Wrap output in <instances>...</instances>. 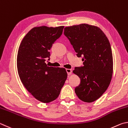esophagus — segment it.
<instances>
[{
  "mask_svg": "<svg viewBox=\"0 0 128 128\" xmlns=\"http://www.w3.org/2000/svg\"><path fill=\"white\" fill-rule=\"evenodd\" d=\"M66 71H67V72H68V75H70L71 74H72V70H71V69L67 68L66 69Z\"/></svg>",
  "mask_w": 128,
  "mask_h": 128,
  "instance_id": "obj_1",
  "label": "esophagus"
}]
</instances>
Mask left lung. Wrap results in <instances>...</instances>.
Returning <instances> with one entry per match:
<instances>
[{"instance_id":"1","label":"left lung","mask_w":128,"mask_h":128,"mask_svg":"<svg viewBox=\"0 0 128 128\" xmlns=\"http://www.w3.org/2000/svg\"><path fill=\"white\" fill-rule=\"evenodd\" d=\"M64 34L70 40L77 56H82L84 66L72 72L80 79L75 92L79 99L91 103L108 88L113 73L112 53L109 40L98 27L82 24L66 27Z\"/></svg>"}]
</instances>
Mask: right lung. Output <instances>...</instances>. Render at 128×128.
Masks as SVG:
<instances>
[{"instance_id": "1", "label": "right lung", "mask_w": 128, "mask_h": 128, "mask_svg": "<svg viewBox=\"0 0 128 128\" xmlns=\"http://www.w3.org/2000/svg\"><path fill=\"white\" fill-rule=\"evenodd\" d=\"M64 26L35 27L20 45L17 67L20 80L34 97L42 103L57 99L68 77L64 68L49 67L52 44L62 35Z\"/></svg>"}]
</instances>
